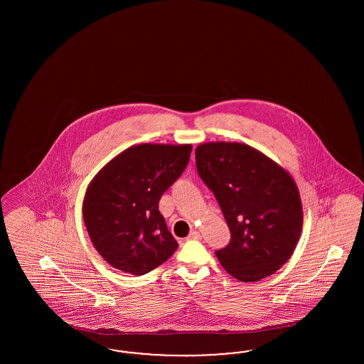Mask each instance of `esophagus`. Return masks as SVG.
Wrapping results in <instances>:
<instances>
[{
    "mask_svg": "<svg viewBox=\"0 0 364 364\" xmlns=\"http://www.w3.org/2000/svg\"><path fill=\"white\" fill-rule=\"evenodd\" d=\"M199 239H202V236H200V233L196 232V230H192L190 235H188V240H199Z\"/></svg>",
    "mask_w": 364,
    "mask_h": 364,
    "instance_id": "1",
    "label": "esophagus"
}]
</instances>
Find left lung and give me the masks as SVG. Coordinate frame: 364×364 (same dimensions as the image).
<instances>
[{
  "instance_id": "left-lung-1",
  "label": "left lung",
  "mask_w": 364,
  "mask_h": 364,
  "mask_svg": "<svg viewBox=\"0 0 364 364\" xmlns=\"http://www.w3.org/2000/svg\"><path fill=\"white\" fill-rule=\"evenodd\" d=\"M195 158L230 230L229 244L215 251L223 267L242 282L276 273L294 254L303 226L292 176L242 143H203Z\"/></svg>"
}]
</instances>
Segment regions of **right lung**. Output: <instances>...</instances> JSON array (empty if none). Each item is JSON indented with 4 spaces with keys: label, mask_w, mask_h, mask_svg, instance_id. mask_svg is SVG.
Returning a JSON list of instances; mask_svg holds the SVG:
<instances>
[{
    "label": "right lung",
    "mask_w": 364,
    "mask_h": 364,
    "mask_svg": "<svg viewBox=\"0 0 364 364\" xmlns=\"http://www.w3.org/2000/svg\"><path fill=\"white\" fill-rule=\"evenodd\" d=\"M191 144H138L92 178L83 220L95 250L124 273L143 276L169 259L178 244L158 203L190 161Z\"/></svg>",
    "instance_id": "add662e5"
}]
</instances>
